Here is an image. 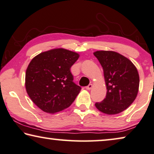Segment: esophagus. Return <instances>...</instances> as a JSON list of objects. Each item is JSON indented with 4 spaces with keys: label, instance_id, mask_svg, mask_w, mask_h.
Listing matches in <instances>:
<instances>
[{
    "label": "esophagus",
    "instance_id": "34e87169",
    "mask_svg": "<svg viewBox=\"0 0 154 154\" xmlns=\"http://www.w3.org/2000/svg\"><path fill=\"white\" fill-rule=\"evenodd\" d=\"M92 87H93V84H89L88 86H87L86 87V90H91V89L92 88Z\"/></svg>",
    "mask_w": 154,
    "mask_h": 154
}]
</instances>
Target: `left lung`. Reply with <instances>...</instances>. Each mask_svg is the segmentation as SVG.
<instances>
[{
    "label": "left lung",
    "instance_id": "left-lung-1",
    "mask_svg": "<svg viewBox=\"0 0 154 154\" xmlns=\"http://www.w3.org/2000/svg\"><path fill=\"white\" fill-rule=\"evenodd\" d=\"M93 54L104 70L107 92L106 98L95 106L107 115L118 114L134 102L138 93L140 77L129 59L114 51L99 50Z\"/></svg>",
    "mask_w": 154,
    "mask_h": 154
}]
</instances>
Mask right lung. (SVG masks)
Returning <instances> with one entry per match:
<instances>
[{"mask_svg":"<svg viewBox=\"0 0 154 154\" xmlns=\"http://www.w3.org/2000/svg\"><path fill=\"white\" fill-rule=\"evenodd\" d=\"M79 57L77 52L55 48L32 59L25 84L29 97L43 111L55 113L74 102L82 88L72 82L70 69Z\"/></svg>","mask_w":154,"mask_h":154,"instance_id":"1","label":"right lung"}]
</instances>
